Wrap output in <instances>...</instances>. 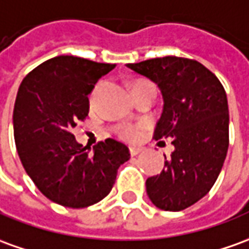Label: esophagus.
<instances>
[{"mask_svg":"<svg viewBox=\"0 0 249 249\" xmlns=\"http://www.w3.org/2000/svg\"><path fill=\"white\" fill-rule=\"evenodd\" d=\"M141 152H142L141 147H135V146L130 147V154H131V156H137V154L141 153Z\"/></svg>","mask_w":249,"mask_h":249,"instance_id":"esophagus-1","label":"esophagus"}]
</instances>
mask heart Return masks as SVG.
<instances>
[{
  "label": "heart",
  "instance_id": "1",
  "mask_svg": "<svg viewBox=\"0 0 249 249\" xmlns=\"http://www.w3.org/2000/svg\"><path fill=\"white\" fill-rule=\"evenodd\" d=\"M149 87H153L152 84L146 80H135L131 84V92L133 93H137L142 89L149 88ZM90 102H93V97H90ZM119 134L121 137H123L124 140H128V141H135L138 140V137L141 134V126H133V124H124V126H121L119 127Z\"/></svg>",
  "mask_w": 249,
  "mask_h": 249
}]
</instances>
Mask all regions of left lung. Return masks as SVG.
I'll return each mask as SVG.
<instances>
[{"label": "left lung", "instance_id": "8db88e82", "mask_svg": "<svg viewBox=\"0 0 249 249\" xmlns=\"http://www.w3.org/2000/svg\"><path fill=\"white\" fill-rule=\"evenodd\" d=\"M127 68L160 89L164 106L154 138H172L175 146L160 175L146 180L147 196L161 210H184L210 191L224 165L229 146L225 89L194 59L164 56Z\"/></svg>", "mask_w": 249, "mask_h": 249}]
</instances>
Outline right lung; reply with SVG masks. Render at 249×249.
Masks as SVG:
<instances>
[{"mask_svg": "<svg viewBox=\"0 0 249 249\" xmlns=\"http://www.w3.org/2000/svg\"><path fill=\"white\" fill-rule=\"evenodd\" d=\"M114 68L59 55L40 63L20 84L13 109L17 153L39 191L61 206L100 202L112 190L118 168L130 159L128 147L112 138L90 153L71 134L88 116V95L96 82Z\"/></svg>", "mask_w": 249, "mask_h": 249, "instance_id": "right-lung-1", "label": "right lung"}]
</instances>
